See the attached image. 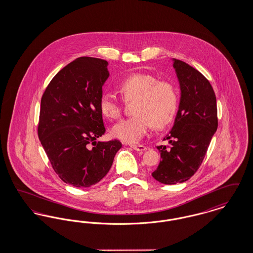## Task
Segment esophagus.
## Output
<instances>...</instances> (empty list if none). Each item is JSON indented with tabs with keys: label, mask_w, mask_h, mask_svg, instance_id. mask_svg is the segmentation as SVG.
<instances>
[{
	"label": "esophagus",
	"mask_w": 253,
	"mask_h": 253,
	"mask_svg": "<svg viewBox=\"0 0 253 253\" xmlns=\"http://www.w3.org/2000/svg\"><path fill=\"white\" fill-rule=\"evenodd\" d=\"M131 148L133 149L134 151H137V152H143L145 150H147V147L144 146V145H140V144H133L131 145Z\"/></svg>",
	"instance_id": "1"
}]
</instances>
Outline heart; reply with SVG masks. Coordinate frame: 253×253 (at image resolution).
Instances as JSON below:
<instances>
[{
	"instance_id": "1",
	"label": "heart",
	"mask_w": 253,
	"mask_h": 253,
	"mask_svg": "<svg viewBox=\"0 0 253 253\" xmlns=\"http://www.w3.org/2000/svg\"><path fill=\"white\" fill-rule=\"evenodd\" d=\"M126 99L136 98L133 117L114 125L111 133L126 143L138 142L151 127L162 128L172 121L177 110L178 98L173 86L166 82H158L156 77L133 73L126 77L119 85ZM99 109L110 120L119 119L121 105L111 93H103L99 98Z\"/></svg>"
}]
</instances>
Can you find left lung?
<instances>
[{
	"instance_id": "1",
	"label": "left lung",
	"mask_w": 253,
	"mask_h": 253,
	"mask_svg": "<svg viewBox=\"0 0 253 253\" xmlns=\"http://www.w3.org/2000/svg\"><path fill=\"white\" fill-rule=\"evenodd\" d=\"M180 87V100L169 146H158L161 160L152 173L156 180L172 185L189 180L200 167L218 126L216 96L210 82L193 66L171 59Z\"/></svg>"
}]
</instances>
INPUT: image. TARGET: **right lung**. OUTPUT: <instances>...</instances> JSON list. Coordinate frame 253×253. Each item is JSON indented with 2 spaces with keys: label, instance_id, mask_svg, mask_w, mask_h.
<instances>
[{
  "label": "right lung",
  "instance_id": "add662e5",
  "mask_svg": "<svg viewBox=\"0 0 253 253\" xmlns=\"http://www.w3.org/2000/svg\"><path fill=\"white\" fill-rule=\"evenodd\" d=\"M106 60L78 58L63 67L45 89L38 134L60 179L77 188L101 180L121 148L120 140L98 141L105 128L99 98L110 76Z\"/></svg>",
  "mask_w": 253,
  "mask_h": 253
}]
</instances>
